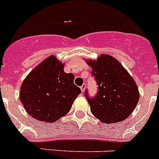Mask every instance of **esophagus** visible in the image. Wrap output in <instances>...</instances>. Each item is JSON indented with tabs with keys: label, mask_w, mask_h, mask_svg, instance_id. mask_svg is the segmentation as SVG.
Here are the masks:
<instances>
[{
	"label": "esophagus",
	"mask_w": 159,
	"mask_h": 159,
	"mask_svg": "<svg viewBox=\"0 0 159 159\" xmlns=\"http://www.w3.org/2000/svg\"><path fill=\"white\" fill-rule=\"evenodd\" d=\"M86 84H83V85H82V86H81V87H80V88H81V91H82V92L83 93L84 91H85V90H86Z\"/></svg>",
	"instance_id": "obj_1"
}]
</instances>
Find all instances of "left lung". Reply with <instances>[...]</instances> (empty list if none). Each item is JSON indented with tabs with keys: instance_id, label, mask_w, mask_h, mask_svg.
Returning a JSON list of instances; mask_svg holds the SVG:
<instances>
[{
	"instance_id": "8db88e82",
	"label": "left lung",
	"mask_w": 159,
	"mask_h": 159,
	"mask_svg": "<svg viewBox=\"0 0 159 159\" xmlns=\"http://www.w3.org/2000/svg\"><path fill=\"white\" fill-rule=\"evenodd\" d=\"M91 74L98 84L95 97L87 99L92 114L104 123L122 122L131 115L137 105L140 92L126 68L109 55L102 54L97 59H88Z\"/></svg>"
}]
</instances>
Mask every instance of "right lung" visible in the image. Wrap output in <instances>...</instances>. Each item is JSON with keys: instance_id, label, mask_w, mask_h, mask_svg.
I'll return each mask as SVG.
<instances>
[{"instance_id": "add662e5", "label": "right lung", "mask_w": 159, "mask_h": 159, "mask_svg": "<svg viewBox=\"0 0 159 159\" xmlns=\"http://www.w3.org/2000/svg\"><path fill=\"white\" fill-rule=\"evenodd\" d=\"M64 64L50 55L26 77L19 99L26 112L35 119L54 122L70 111L82 93L73 83L74 75L64 71Z\"/></svg>"}]
</instances>
